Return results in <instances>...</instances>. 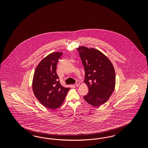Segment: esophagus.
<instances>
[{"label": "esophagus", "mask_w": 148, "mask_h": 148, "mask_svg": "<svg viewBox=\"0 0 148 148\" xmlns=\"http://www.w3.org/2000/svg\"><path fill=\"white\" fill-rule=\"evenodd\" d=\"M80 85V82L79 81H76V83H75V86H76V87H77V86H79Z\"/></svg>", "instance_id": "1"}]
</instances>
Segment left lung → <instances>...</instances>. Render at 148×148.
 <instances>
[{
  "label": "left lung",
  "mask_w": 148,
  "mask_h": 148,
  "mask_svg": "<svg viewBox=\"0 0 148 148\" xmlns=\"http://www.w3.org/2000/svg\"><path fill=\"white\" fill-rule=\"evenodd\" d=\"M77 50L85 69L84 82L89 90L84 98L87 103L97 107L106 103L114 90V69L109 59L98 50L85 47H80Z\"/></svg>",
  "instance_id": "left-lung-1"
}]
</instances>
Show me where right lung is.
I'll return each mask as SVG.
<instances>
[{
  "label": "right lung",
  "mask_w": 148,
  "mask_h": 148,
  "mask_svg": "<svg viewBox=\"0 0 148 148\" xmlns=\"http://www.w3.org/2000/svg\"><path fill=\"white\" fill-rule=\"evenodd\" d=\"M62 53H53L43 58L34 73L32 89L36 98L45 108L54 110L62 104L70 88L61 85L56 73L58 59Z\"/></svg>",
  "instance_id": "1"
}]
</instances>
